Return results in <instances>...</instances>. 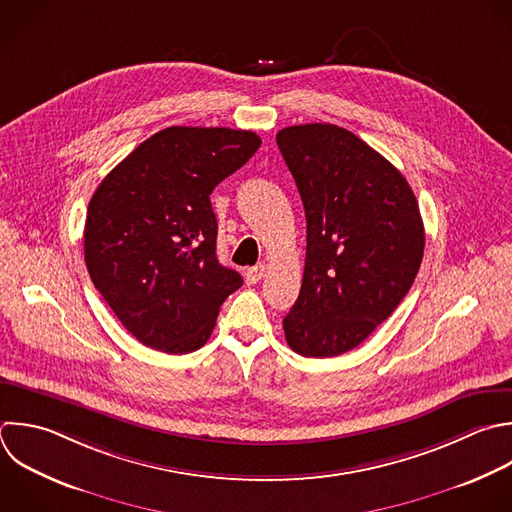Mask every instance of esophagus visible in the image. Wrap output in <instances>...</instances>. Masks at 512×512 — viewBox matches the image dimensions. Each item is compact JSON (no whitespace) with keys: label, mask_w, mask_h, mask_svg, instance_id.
<instances>
[{"label":"esophagus","mask_w":512,"mask_h":512,"mask_svg":"<svg viewBox=\"0 0 512 512\" xmlns=\"http://www.w3.org/2000/svg\"><path fill=\"white\" fill-rule=\"evenodd\" d=\"M264 274H266V266L264 264H256V266L248 268L244 276H246L248 284H256V282H260L264 278Z\"/></svg>","instance_id":"1"}]
</instances>
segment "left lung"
<instances>
[{"label": "left lung", "instance_id": "8db88e82", "mask_svg": "<svg viewBox=\"0 0 512 512\" xmlns=\"http://www.w3.org/2000/svg\"><path fill=\"white\" fill-rule=\"evenodd\" d=\"M276 144L306 212V262L284 318L288 346L310 358L356 348L410 290L424 226L406 178L352 132L290 126Z\"/></svg>", "mask_w": 512, "mask_h": 512}]
</instances>
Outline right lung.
Segmentation results:
<instances>
[{"instance_id":"1","label":"right lung","mask_w":512,"mask_h":512,"mask_svg":"<svg viewBox=\"0 0 512 512\" xmlns=\"http://www.w3.org/2000/svg\"><path fill=\"white\" fill-rule=\"evenodd\" d=\"M262 140L248 130L166 128L94 192L84 258L94 286L144 346L188 354L210 338L242 276L218 262L214 188Z\"/></svg>"}]
</instances>
